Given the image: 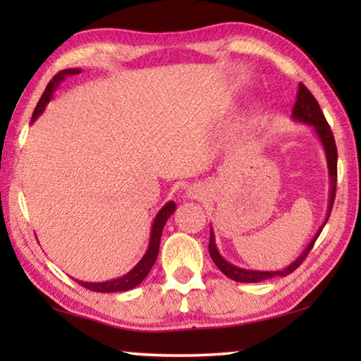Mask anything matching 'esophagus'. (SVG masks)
<instances>
[{"mask_svg": "<svg viewBox=\"0 0 361 361\" xmlns=\"http://www.w3.org/2000/svg\"><path fill=\"white\" fill-rule=\"evenodd\" d=\"M186 194H188V197H191V199H202L205 191H204V188L200 186V185H194L191 188H188Z\"/></svg>", "mask_w": 361, "mask_h": 361, "instance_id": "34e87169", "label": "esophagus"}]
</instances>
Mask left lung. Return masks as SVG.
Returning <instances> with one entry per match:
<instances>
[{"instance_id": "8db88e82", "label": "left lung", "mask_w": 361, "mask_h": 361, "mask_svg": "<svg viewBox=\"0 0 361 361\" xmlns=\"http://www.w3.org/2000/svg\"><path fill=\"white\" fill-rule=\"evenodd\" d=\"M293 119L304 122V124L314 126L315 133L319 135L320 142L323 145V149H325L328 170H329V181H331V189H329L328 216L325 219V223H323V226H325L328 218H329V213H331L334 197H336V181H338V149H336V142H334L331 127L328 126L325 116H323V111L320 109L319 102L315 100V97L310 94V90L305 87L302 82H299V89L296 94V103H295V106H293ZM323 226L314 235V239L310 240L309 245L305 247L301 256H299L296 261H293L288 267L282 269V271H250V269H243V267H237L234 264H231V262L226 261L223 256L219 255L213 231H210L209 253L219 271H221L224 276L229 277L231 280H235V282L256 283V282H261V280H267V279H274V277H285L301 266V262L305 259V256H307L310 250H312L315 240L319 239Z\"/></svg>"}]
</instances>
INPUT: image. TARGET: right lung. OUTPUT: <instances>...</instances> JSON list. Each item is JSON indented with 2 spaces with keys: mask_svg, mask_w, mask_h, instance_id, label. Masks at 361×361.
Returning a JSON list of instances; mask_svg holds the SVG:
<instances>
[{
  "mask_svg": "<svg viewBox=\"0 0 361 361\" xmlns=\"http://www.w3.org/2000/svg\"><path fill=\"white\" fill-rule=\"evenodd\" d=\"M81 70L78 68H68V70H62L59 71L56 76L51 79V82L47 84V87L44 90V94L41 95V99L38 102V105H36L33 116H32V122H35L38 119V116L44 111V108L49 102H51L52 95H54V90L59 87V84L63 81L66 76H73V75H79ZM175 202H167L166 205L162 207L161 210L154 218V221H152L151 226V239H149V247L146 250V253L143 255V258L140 259L138 264L132 269L130 272H127L126 276H122L119 279H113V280H108V282H99V283H92V282H79V285L84 286V288H87L90 291H97V293H116V291H127V290H132L135 288L137 285H140L148 276L151 267L154 266V262L157 259V255H159V243H161V235H162V229H164V224L167 223L169 216L172 215L175 212Z\"/></svg>",
  "mask_w": 361,
  "mask_h": 361,
  "instance_id": "add662e5",
  "label": "right lung"
}]
</instances>
